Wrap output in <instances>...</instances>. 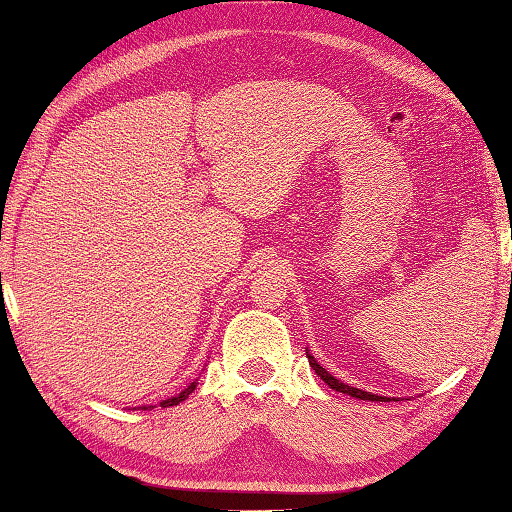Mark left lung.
I'll return each instance as SVG.
<instances>
[{"instance_id": "obj_1", "label": "left lung", "mask_w": 512, "mask_h": 512, "mask_svg": "<svg viewBox=\"0 0 512 512\" xmlns=\"http://www.w3.org/2000/svg\"><path fill=\"white\" fill-rule=\"evenodd\" d=\"M307 359H309V366L314 368L316 375H318L320 379H323L329 388H334V391L345 393V395H350V397H357V400H368V402H391V397H386V395H375V393L363 391V388H354V386L343 384V381H339V379H336L334 375H329V370H325L323 366H320V363H318L314 357H311L309 350H307ZM397 402H400V400H397Z\"/></svg>"}]
</instances>
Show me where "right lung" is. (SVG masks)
<instances>
[{
    "label": "right lung",
    "instance_id": "1",
    "mask_svg": "<svg viewBox=\"0 0 512 512\" xmlns=\"http://www.w3.org/2000/svg\"><path fill=\"white\" fill-rule=\"evenodd\" d=\"M196 384H198V379H194L192 384H189L185 391H180L178 395H173V397H169V400H162L158 406H162V409H167V406H176V404H180V402H185L189 395L194 393V388H196ZM137 409H144V411H151V409H155V404H144V406H137Z\"/></svg>",
    "mask_w": 512,
    "mask_h": 512
}]
</instances>
